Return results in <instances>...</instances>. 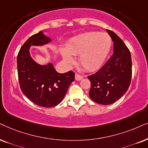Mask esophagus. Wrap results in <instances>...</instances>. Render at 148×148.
I'll return each instance as SVG.
<instances>
[{"label": "esophagus", "mask_w": 148, "mask_h": 148, "mask_svg": "<svg viewBox=\"0 0 148 148\" xmlns=\"http://www.w3.org/2000/svg\"><path fill=\"white\" fill-rule=\"evenodd\" d=\"M83 76H81V75H79V74H76H76H75V79L76 80H82L83 79Z\"/></svg>", "instance_id": "obj_1"}]
</instances>
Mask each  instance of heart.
<instances>
[{
    "mask_svg": "<svg viewBox=\"0 0 148 148\" xmlns=\"http://www.w3.org/2000/svg\"><path fill=\"white\" fill-rule=\"evenodd\" d=\"M112 39L106 33L87 32L73 37L66 46L61 49L63 61L68 65L74 62L72 55L78 56V62L88 72H93L102 66L109 54Z\"/></svg>",
    "mask_w": 148,
    "mask_h": 148,
    "instance_id": "b5f03b06",
    "label": "heart"
}]
</instances>
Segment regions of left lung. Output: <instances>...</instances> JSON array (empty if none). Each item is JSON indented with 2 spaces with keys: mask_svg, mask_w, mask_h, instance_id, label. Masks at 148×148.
Here are the masks:
<instances>
[{
  "mask_svg": "<svg viewBox=\"0 0 148 148\" xmlns=\"http://www.w3.org/2000/svg\"><path fill=\"white\" fill-rule=\"evenodd\" d=\"M113 42V55L100 70L88 78L89 97L96 103L108 105L118 100L128 90L132 78L130 50L113 31L106 30Z\"/></svg>",
  "mask_w": 148,
  "mask_h": 148,
  "instance_id": "1",
  "label": "left lung"
}]
</instances>
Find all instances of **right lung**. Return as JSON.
Listing matches in <instances>:
<instances>
[{"mask_svg": "<svg viewBox=\"0 0 148 148\" xmlns=\"http://www.w3.org/2000/svg\"><path fill=\"white\" fill-rule=\"evenodd\" d=\"M50 42L49 37L40 31L26 41L17 57L18 80L22 93L33 103L46 108L60 103L75 77L72 71L60 74L52 63L40 65L31 57V46H43Z\"/></svg>", "mask_w": 148, "mask_h": 148, "instance_id": "1", "label": "right lung"}]
</instances>
